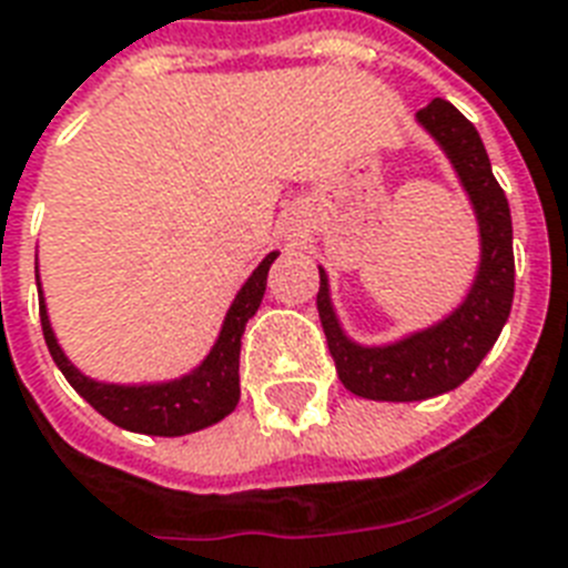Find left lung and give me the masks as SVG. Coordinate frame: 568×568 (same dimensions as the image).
Segmentation results:
<instances>
[{"label": "left lung", "instance_id": "obj_1", "mask_svg": "<svg viewBox=\"0 0 568 568\" xmlns=\"http://www.w3.org/2000/svg\"><path fill=\"white\" fill-rule=\"evenodd\" d=\"M417 121L438 139L471 195L480 219V275L463 307H456L444 323L412 334L394 346L367 349L346 341V334L341 332L328 302V281L320 270L316 311L328 341V353L346 390L364 399L412 403V399L438 397L444 390L463 385L495 346L513 307V290H516L513 219H509L507 195L491 174L489 153L483 148L480 133L456 105L442 97L424 105L417 112Z\"/></svg>", "mask_w": 568, "mask_h": 568}]
</instances>
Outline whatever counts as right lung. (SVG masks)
<instances>
[{
	"mask_svg": "<svg viewBox=\"0 0 568 568\" xmlns=\"http://www.w3.org/2000/svg\"><path fill=\"white\" fill-rule=\"evenodd\" d=\"M275 257H278V252L266 254V261L254 270L252 278L245 281V287L240 290V296L234 298V305L224 316L222 334L215 341L213 353L206 355V362L192 376H183L178 382L124 388V385H103V382H91L88 376H82L64 358L61 346L55 344V334L50 328L41 296L43 341L50 346L52 362L59 364L64 379L105 420L124 426L130 433L169 435V438L171 435L195 433V429H204L210 424H219L240 403V341H243L245 323L261 307V298L266 293V275H270V266Z\"/></svg>",
	"mask_w": 568,
	"mask_h": 568,
	"instance_id": "1",
	"label": "right lung"
}]
</instances>
